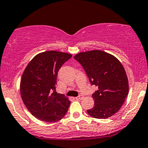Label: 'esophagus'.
<instances>
[{"label":"esophagus","mask_w":148,"mask_h":148,"mask_svg":"<svg viewBox=\"0 0 148 148\" xmlns=\"http://www.w3.org/2000/svg\"><path fill=\"white\" fill-rule=\"evenodd\" d=\"M83 98V96H81V95H80V96H79V97H76L75 99H76V100H81V99H82Z\"/></svg>","instance_id":"obj_1"}]
</instances>
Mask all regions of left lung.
Returning a JSON list of instances; mask_svg holds the SVG:
<instances>
[{
	"label": "left lung",
	"mask_w": 148,
	"mask_h": 148,
	"mask_svg": "<svg viewBox=\"0 0 148 148\" xmlns=\"http://www.w3.org/2000/svg\"><path fill=\"white\" fill-rule=\"evenodd\" d=\"M74 58L83 66L91 84L98 87L92 94L94 106L87 111L89 115L107 119L115 114L129 91L127 74L121 63L113 55L101 50L81 52Z\"/></svg>",
	"instance_id": "obj_1"
}]
</instances>
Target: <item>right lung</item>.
<instances>
[{"mask_svg":"<svg viewBox=\"0 0 148 148\" xmlns=\"http://www.w3.org/2000/svg\"><path fill=\"white\" fill-rule=\"evenodd\" d=\"M71 57L61 51H44L34 57L23 72L20 84L23 101L32 114L42 121H58L68 110L70 101L57 93L56 85L58 70Z\"/></svg>","mask_w":148,"mask_h":148,"instance_id":"obj_1","label":"right lung"}]
</instances>
